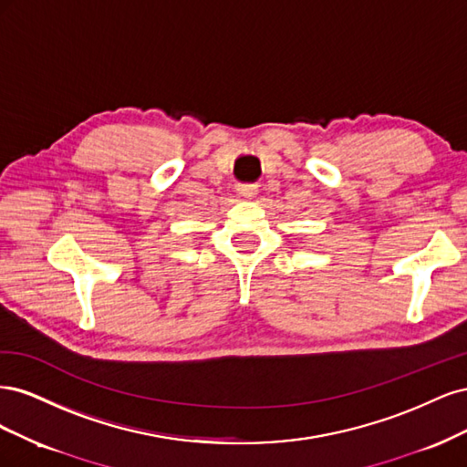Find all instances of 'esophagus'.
I'll return each instance as SVG.
<instances>
[{
    "label": "esophagus",
    "mask_w": 467,
    "mask_h": 467,
    "mask_svg": "<svg viewBox=\"0 0 467 467\" xmlns=\"http://www.w3.org/2000/svg\"><path fill=\"white\" fill-rule=\"evenodd\" d=\"M239 196H244V199H253V196L257 194V187L255 185H242L237 189Z\"/></svg>",
    "instance_id": "esophagus-1"
}]
</instances>
